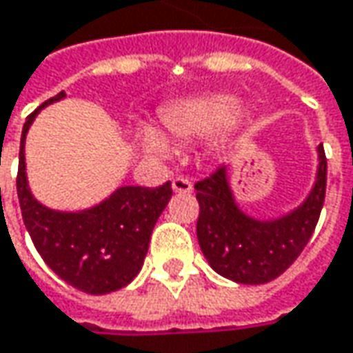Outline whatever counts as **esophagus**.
Wrapping results in <instances>:
<instances>
[{
	"label": "esophagus",
	"mask_w": 353,
	"mask_h": 353,
	"mask_svg": "<svg viewBox=\"0 0 353 353\" xmlns=\"http://www.w3.org/2000/svg\"><path fill=\"white\" fill-rule=\"evenodd\" d=\"M172 189H174L176 193H193V183H191L187 177H176V179L172 181Z\"/></svg>",
	"instance_id": "esophagus-1"
}]
</instances>
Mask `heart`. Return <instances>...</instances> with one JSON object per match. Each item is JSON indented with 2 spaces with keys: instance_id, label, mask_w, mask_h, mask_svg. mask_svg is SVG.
I'll use <instances>...</instances> for the list:
<instances>
[{
  "instance_id": "heart-1",
  "label": "heart",
  "mask_w": 353,
  "mask_h": 353,
  "mask_svg": "<svg viewBox=\"0 0 353 353\" xmlns=\"http://www.w3.org/2000/svg\"><path fill=\"white\" fill-rule=\"evenodd\" d=\"M237 106L239 100L232 94L191 96L164 108L162 123L170 139L187 143L214 131L236 114ZM137 139L146 152L154 157L166 158L172 152L170 141L154 127L143 125L137 131Z\"/></svg>"
}]
</instances>
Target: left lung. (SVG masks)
Instances as JSON below:
<instances>
[{
  "instance_id": "left-lung-1",
  "label": "left lung",
  "mask_w": 353,
  "mask_h": 353,
  "mask_svg": "<svg viewBox=\"0 0 353 353\" xmlns=\"http://www.w3.org/2000/svg\"><path fill=\"white\" fill-rule=\"evenodd\" d=\"M317 154V176L305 201L270 220L249 216L239 208L226 166L196 181V239L212 270L237 284H267L299 257L315 232L327 191L323 145Z\"/></svg>"
}]
</instances>
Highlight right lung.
I'll return each instance as SVG.
<instances>
[{"label":"right lung","instance_id":"add662e5","mask_svg":"<svg viewBox=\"0 0 353 353\" xmlns=\"http://www.w3.org/2000/svg\"><path fill=\"white\" fill-rule=\"evenodd\" d=\"M65 98L59 92L26 117L17 174V195L36 251L69 286L102 296L127 286L139 274L158 216L172 199V183L123 185L85 210H54L36 201L26 179L25 141L38 112Z\"/></svg>","mask_w":353,"mask_h":353}]
</instances>
